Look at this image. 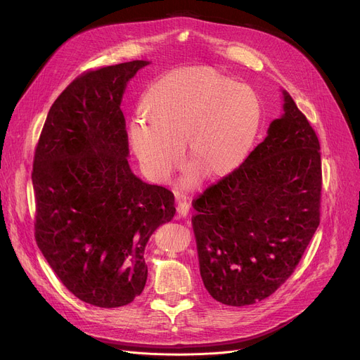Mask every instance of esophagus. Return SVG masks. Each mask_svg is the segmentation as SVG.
I'll return each instance as SVG.
<instances>
[{"instance_id": "esophagus-1", "label": "esophagus", "mask_w": 360, "mask_h": 360, "mask_svg": "<svg viewBox=\"0 0 360 360\" xmlns=\"http://www.w3.org/2000/svg\"><path fill=\"white\" fill-rule=\"evenodd\" d=\"M188 213H190V204L186 201H178V207H176V216L179 219L186 217Z\"/></svg>"}]
</instances>
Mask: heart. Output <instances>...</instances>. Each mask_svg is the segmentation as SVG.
I'll list each match as a JSON object with an SVG mask.
<instances>
[{"label":"heart","mask_w":360,"mask_h":360,"mask_svg":"<svg viewBox=\"0 0 360 360\" xmlns=\"http://www.w3.org/2000/svg\"><path fill=\"white\" fill-rule=\"evenodd\" d=\"M128 124V143L141 170L166 182L182 166L185 147L193 167L221 178L247 159L259 131L264 105L250 86L212 67L166 74L146 91Z\"/></svg>","instance_id":"heart-1"}]
</instances>
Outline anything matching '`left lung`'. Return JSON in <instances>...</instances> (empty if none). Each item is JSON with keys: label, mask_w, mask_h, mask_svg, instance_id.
Segmentation results:
<instances>
[{"label": "left lung", "mask_w": 360, "mask_h": 360, "mask_svg": "<svg viewBox=\"0 0 360 360\" xmlns=\"http://www.w3.org/2000/svg\"><path fill=\"white\" fill-rule=\"evenodd\" d=\"M285 115L233 172L193 200L200 274L213 299L245 307L295 271L321 216L316 132L288 91Z\"/></svg>", "instance_id": "left-lung-1"}]
</instances>
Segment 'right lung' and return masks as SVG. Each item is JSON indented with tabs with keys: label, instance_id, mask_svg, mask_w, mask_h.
Listing matches in <instances>:
<instances>
[{
	"label": "right lung",
	"instance_id": "1",
	"mask_svg": "<svg viewBox=\"0 0 360 360\" xmlns=\"http://www.w3.org/2000/svg\"><path fill=\"white\" fill-rule=\"evenodd\" d=\"M147 61L87 70L52 103L34 148V239L63 285L99 308L131 304L147 280L144 248L175 216V195L131 172L121 110Z\"/></svg>",
	"mask_w": 360,
	"mask_h": 360
}]
</instances>
